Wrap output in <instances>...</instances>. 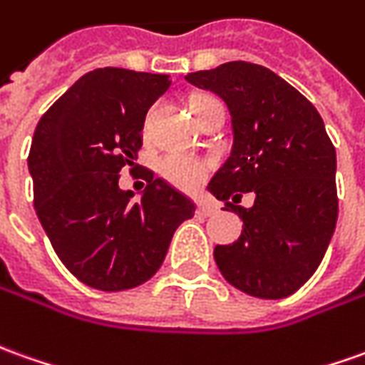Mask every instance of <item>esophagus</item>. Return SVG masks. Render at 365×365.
Listing matches in <instances>:
<instances>
[{"mask_svg": "<svg viewBox=\"0 0 365 365\" xmlns=\"http://www.w3.org/2000/svg\"><path fill=\"white\" fill-rule=\"evenodd\" d=\"M197 211H200L201 215H213L215 211H217V207L213 205V203H209V201H201L200 203V207H197Z\"/></svg>", "mask_w": 365, "mask_h": 365, "instance_id": "1", "label": "esophagus"}]
</instances>
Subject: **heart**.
I'll list each match as a JSON object with an SVG mask.
<instances>
[{
  "label": "heart",
  "instance_id": "b5f03b06",
  "mask_svg": "<svg viewBox=\"0 0 365 365\" xmlns=\"http://www.w3.org/2000/svg\"><path fill=\"white\" fill-rule=\"evenodd\" d=\"M207 101V96L195 98L191 106ZM213 170V164L203 158L187 156L180 152H168L158 160V172L164 178L165 182H170L180 190H195L201 183L207 180L209 172Z\"/></svg>",
  "mask_w": 365,
  "mask_h": 365
}]
</instances>
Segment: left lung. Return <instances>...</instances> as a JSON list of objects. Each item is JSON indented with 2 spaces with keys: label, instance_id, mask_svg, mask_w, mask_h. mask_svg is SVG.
<instances>
[{
  "label": "left lung",
  "instance_id": "left-lung-1",
  "mask_svg": "<svg viewBox=\"0 0 365 365\" xmlns=\"http://www.w3.org/2000/svg\"><path fill=\"white\" fill-rule=\"evenodd\" d=\"M225 101L233 150L207 190L243 219L213 257L229 284L257 298L297 292L324 259L338 219L336 150L307 96L261 65L231 61L185 76ZM253 190L255 205L235 206Z\"/></svg>",
  "mask_w": 365,
  "mask_h": 365
}]
</instances>
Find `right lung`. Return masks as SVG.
I'll list each match as a JSON object with an SVG mask.
<instances>
[{"label":"right lung","instance_id":"obj_1","mask_svg":"<svg viewBox=\"0 0 365 365\" xmlns=\"http://www.w3.org/2000/svg\"><path fill=\"white\" fill-rule=\"evenodd\" d=\"M170 75L104 67L81 76L41 116L29 150L33 201L57 257L81 282L116 292L152 279L195 205L142 170L140 201L118 187L142 148L148 108ZM134 172V168L130 170Z\"/></svg>","mask_w":365,"mask_h":365}]
</instances>
